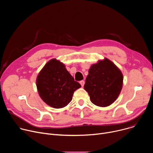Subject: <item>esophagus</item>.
<instances>
[{
    "label": "esophagus",
    "mask_w": 153,
    "mask_h": 153,
    "mask_svg": "<svg viewBox=\"0 0 153 153\" xmlns=\"http://www.w3.org/2000/svg\"><path fill=\"white\" fill-rule=\"evenodd\" d=\"M80 85H81L82 86H83L84 85H85V81H84V80H81V81L80 82Z\"/></svg>",
    "instance_id": "1"
}]
</instances>
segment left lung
<instances>
[{
	"label": "left lung",
	"instance_id": "obj_1",
	"mask_svg": "<svg viewBox=\"0 0 153 153\" xmlns=\"http://www.w3.org/2000/svg\"><path fill=\"white\" fill-rule=\"evenodd\" d=\"M122 73L110 60L104 58L93 64L86 78L84 89L91 102L106 107L114 103L122 89Z\"/></svg>",
	"mask_w": 153,
	"mask_h": 153
}]
</instances>
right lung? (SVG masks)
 <instances>
[{"mask_svg": "<svg viewBox=\"0 0 153 153\" xmlns=\"http://www.w3.org/2000/svg\"><path fill=\"white\" fill-rule=\"evenodd\" d=\"M36 86L42 100L54 108L68 105L74 92L81 87L79 83L74 81L65 64L56 59L49 60L40 70Z\"/></svg>", "mask_w": 153, "mask_h": 153, "instance_id": "obj_1", "label": "right lung"}]
</instances>
